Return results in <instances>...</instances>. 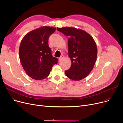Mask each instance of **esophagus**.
I'll return each instance as SVG.
<instances>
[{
    "label": "esophagus",
    "instance_id": "esophagus-1",
    "mask_svg": "<svg viewBox=\"0 0 123 123\" xmlns=\"http://www.w3.org/2000/svg\"><path fill=\"white\" fill-rule=\"evenodd\" d=\"M64 56L63 55H62L60 58H59V61L63 60V59H64Z\"/></svg>",
    "mask_w": 123,
    "mask_h": 123
}]
</instances>
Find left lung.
<instances>
[{"label":"left lung","instance_id":"1","mask_svg":"<svg viewBox=\"0 0 123 123\" xmlns=\"http://www.w3.org/2000/svg\"><path fill=\"white\" fill-rule=\"evenodd\" d=\"M57 30L68 39V56L71 65L65 71L66 75L74 80H80L87 77L93 69L96 61L97 49L93 38L87 32L74 27L57 28Z\"/></svg>","mask_w":123,"mask_h":123}]
</instances>
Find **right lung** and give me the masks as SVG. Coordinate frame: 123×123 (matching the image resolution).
Masks as SVG:
<instances>
[{
    "instance_id": "right-lung-1",
    "label": "right lung",
    "mask_w": 123,
    "mask_h": 123,
    "mask_svg": "<svg viewBox=\"0 0 123 123\" xmlns=\"http://www.w3.org/2000/svg\"><path fill=\"white\" fill-rule=\"evenodd\" d=\"M54 27L43 26L27 33L19 48V58L26 73L32 79L42 80L49 74L58 59L53 57L48 45L49 36L56 30Z\"/></svg>"
}]
</instances>
